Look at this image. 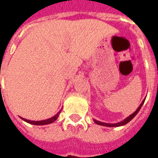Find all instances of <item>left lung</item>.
Instances as JSON below:
<instances>
[{
	"instance_id": "1",
	"label": "left lung",
	"mask_w": 158,
	"mask_h": 158,
	"mask_svg": "<svg viewBox=\"0 0 158 158\" xmlns=\"http://www.w3.org/2000/svg\"><path fill=\"white\" fill-rule=\"evenodd\" d=\"M145 100H143V102H141V104L139 105V106L136 109V111L134 113H132L131 115H129V117H127L125 119H123V121H121V122H118V123H103V122H101V121H98V120H96V119H94V122L96 123V124H99V125H102V126H106V127H119V126H123V125H125L126 123H128L129 122V121H131L134 118H135V116L137 113H139V109L141 108V106H142V105L144 104V102H145Z\"/></svg>"
}]
</instances>
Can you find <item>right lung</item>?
<instances>
[{
	"label": "right lung",
	"mask_w": 158,
	"mask_h": 158,
	"mask_svg": "<svg viewBox=\"0 0 158 158\" xmlns=\"http://www.w3.org/2000/svg\"><path fill=\"white\" fill-rule=\"evenodd\" d=\"M61 111H62V109H61ZM61 111L58 112V113L56 114L55 116H53L52 118H51L45 119V120H41V121H32V120H28V119L23 118H21V117H20V118H21L23 121L29 123L30 124H34V125H45V124H49V123H52L55 122L56 120L57 119V118H58L59 114L61 113Z\"/></svg>",
	"instance_id": "right-lung-1"
}]
</instances>
